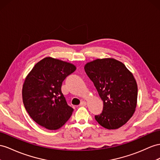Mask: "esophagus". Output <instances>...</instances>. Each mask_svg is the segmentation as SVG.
Listing matches in <instances>:
<instances>
[{"label": "esophagus", "instance_id": "34e87169", "mask_svg": "<svg viewBox=\"0 0 160 160\" xmlns=\"http://www.w3.org/2000/svg\"><path fill=\"white\" fill-rule=\"evenodd\" d=\"M87 105V101H82L80 102V106H85Z\"/></svg>", "mask_w": 160, "mask_h": 160}]
</instances>
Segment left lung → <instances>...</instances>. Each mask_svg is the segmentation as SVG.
I'll return each instance as SVG.
<instances>
[{
  "label": "left lung",
  "mask_w": 160,
  "mask_h": 160,
  "mask_svg": "<svg viewBox=\"0 0 160 160\" xmlns=\"http://www.w3.org/2000/svg\"><path fill=\"white\" fill-rule=\"evenodd\" d=\"M84 69L103 101V112L95 120L105 128H120L137 107L138 88L133 74L113 58L95 59L86 64Z\"/></svg>",
  "instance_id": "obj_1"
}]
</instances>
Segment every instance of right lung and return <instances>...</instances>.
<instances>
[{"label": "right lung", "instance_id": "add662e5", "mask_svg": "<svg viewBox=\"0 0 160 160\" xmlns=\"http://www.w3.org/2000/svg\"><path fill=\"white\" fill-rule=\"evenodd\" d=\"M76 69L73 64L48 57L40 60L26 76L22 88L24 107L41 126L55 130L63 126L73 109L61 92L65 78Z\"/></svg>", "mask_w": 160, "mask_h": 160}]
</instances>
